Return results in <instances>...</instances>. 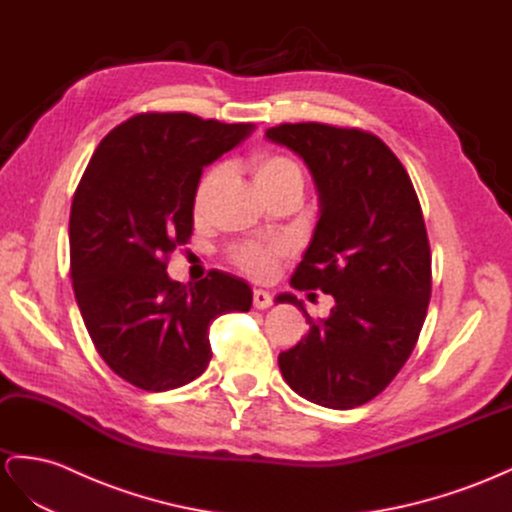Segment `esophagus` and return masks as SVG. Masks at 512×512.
Instances as JSON below:
<instances>
[{"label":"esophagus","mask_w":512,"mask_h":512,"mask_svg":"<svg viewBox=\"0 0 512 512\" xmlns=\"http://www.w3.org/2000/svg\"><path fill=\"white\" fill-rule=\"evenodd\" d=\"M253 306H255L257 310L270 308V306H272V295H270L268 291H263V289H255V291H253Z\"/></svg>","instance_id":"34e87169"}]
</instances>
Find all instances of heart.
Here are the masks:
<instances>
[{
    "instance_id": "obj_1",
    "label": "heart",
    "mask_w": 512,
    "mask_h": 512,
    "mask_svg": "<svg viewBox=\"0 0 512 512\" xmlns=\"http://www.w3.org/2000/svg\"><path fill=\"white\" fill-rule=\"evenodd\" d=\"M249 168L259 191H266L278 183H287V180H300L302 183V170L298 163L283 155H272V153L255 155L249 161ZM217 178H219V170L214 168L206 172V176L200 180V185H197V191H195V208H204L214 183H217ZM285 251H287V244L283 240L246 242L236 246L232 251V259L244 272L261 278L272 272L276 257L283 255Z\"/></svg>"
}]
</instances>
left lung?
<instances>
[{"label":"left lung","instance_id":"1","mask_svg":"<svg viewBox=\"0 0 512 512\" xmlns=\"http://www.w3.org/2000/svg\"><path fill=\"white\" fill-rule=\"evenodd\" d=\"M304 159L319 195V221L291 276L295 289L334 298L308 334L278 355L287 385L312 404L349 410L370 402L415 349L432 293V257L419 197L391 148L372 134L323 123L266 131Z\"/></svg>","mask_w":512,"mask_h":512}]
</instances>
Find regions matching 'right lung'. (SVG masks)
<instances>
[{
	"label": "right lung",
	"instance_id": "right-lung-1",
	"mask_svg": "<svg viewBox=\"0 0 512 512\" xmlns=\"http://www.w3.org/2000/svg\"><path fill=\"white\" fill-rule=\"evenodd\" d=\"M253 129L187 112L136 114L100 142L80 178L70 212L76 302L97 353L138 389L191 383L212 357L210 323L253 304L238 276L214 270L183 285L166 272L193 232L204 168Z\"/></svg>",
	"mask_w": 512,
	"mask_h": 512
}]
</instances>
